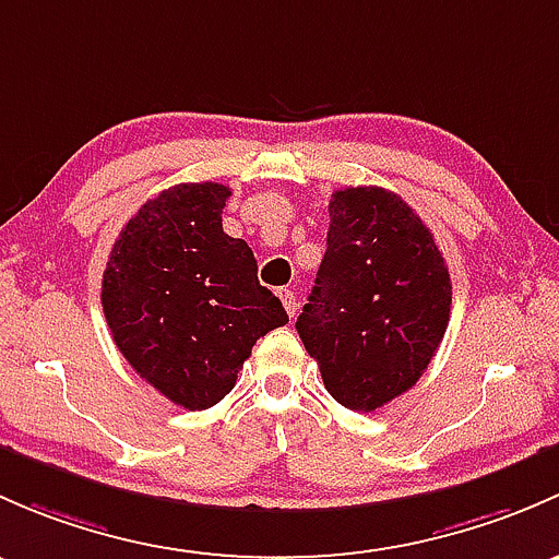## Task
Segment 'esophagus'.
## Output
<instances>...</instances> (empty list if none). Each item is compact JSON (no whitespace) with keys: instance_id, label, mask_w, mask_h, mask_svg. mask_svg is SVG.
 <instances>
[{"instance_id":"obj_1","label":"esophagus","mask_w":559,"mask_h":559,"mask_svg":"<svg viewBox=\"0 0 559 559\" xmlns=\"http://www.w3.org/2000/svg\"><path fill=\"white\" fill-rule=\"evenodd\" d=\"M280 298H282V307H285V312L290 314V318H296V309H298L296 293L287 290V287H280Z\"/></svg>"}]
</instances>
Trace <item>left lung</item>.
I'll return each mask as SVG.
<instances>
[{"label":"left lung","mask_w":559,"mask_h":559,"mask_svg":"<svg viewBox=\"0 0 559 559\" xmlns=\"http://www.w3.org/2000/svg\"><path fill=\"white\" fill-rule=\"evenodd\" d=\"M328 215V250L296 331L328 393L373 412L433 360L450 325V269L417 212L384 188L336 191Z\"/></svg>","instance_id":"left-lung-1"}]
</instances>
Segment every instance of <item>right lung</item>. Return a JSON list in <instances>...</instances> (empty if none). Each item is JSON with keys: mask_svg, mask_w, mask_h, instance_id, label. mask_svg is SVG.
<instances>
[{"mask_svg": "<svg viewBox=\"0 0 559 559\" xmlns=\"http://www.w3.org/2000/svg\"><path fill=\"white\" fill-rule=\"evenodd\" d=\"M228 195L221 182L160 191L126 223L102 280L115 347L191 412L226 399L252 344L287 322L247 241L223 231Z\"/></svg>", "mask_w": 559, "mask_h": 559, "instance_id": "obj_1", "label": "right lung"}]
</instances>
